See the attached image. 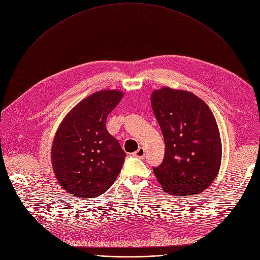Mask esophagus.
<instances>
[{"mask_svg": "<svg viewBox=\"0 0 260 260\" xmlns=\"http://www.w3.org/2000/svg\"><path fill=\"white\" fill-rule=\"evenodd\" d=\"M145 154H146V152H145V149H144L143 147H140L139 149L135 152V156H137L139 158H144Z\"/></svg>", "mask_w": 260, "mask_h": 260, "instance_id": "obj_1", "label": "esophagus"}]
</instances>
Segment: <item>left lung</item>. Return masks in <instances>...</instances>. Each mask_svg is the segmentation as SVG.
Segmentation results:
<instances>
[{"label":"left lung","mask_w":260,"mask_h":260,"mask_svg":"<svg viewBox=\"0 0 260 260\" xmlns=\"http://www.w3.org/2000/svg\"><path fill=\"white\" fill-rule=\"evenodd\" d=\"M166 152L153 168L162 189L174 196H196L215 180L221 165L218 125L207 104L196 94L162 87L151 94Z\"/></svg>","instance_id":"8db88e82"}]
</instances>
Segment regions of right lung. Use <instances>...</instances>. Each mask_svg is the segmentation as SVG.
<instances>
[{"label":"right lung","instance_id":"obj_1","mask_svg":"<svg viewBox=\"0 0 260 260\" xmlns=\"http://www.w3.org/2000/svg\"><path fill=\"white\" fill-rule=\"evenodd\" d=\"M122 96L119 90L98 91L80 102L59 125L51 160L58 183L71 196L99 197L120 173L126 154L106 122Z\"/></svg>","mask_w":260,"mask_h":260}]
</instances>
